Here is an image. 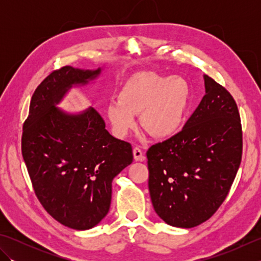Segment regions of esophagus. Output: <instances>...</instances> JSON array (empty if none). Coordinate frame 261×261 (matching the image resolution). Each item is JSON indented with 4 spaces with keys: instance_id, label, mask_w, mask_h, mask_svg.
<instances>
[{
    "instance_id": "esophagus-1",
    "label": "esophagus",
    "mask_w": 261,
    "mask_h": 261,
    "mask_svg": "<svg viewBox=\"0 0 261 261\" xmlns=\"http://www.w3.org/2000/svg\"><path fill=\"white\" fill-rule=\"evenodd\" d=\"M134 157H135V160H137V162H143V160L146 159L145 154H143L142 150H141L139 147H135V149H134Z\"/></svg>"
}]
</instances>
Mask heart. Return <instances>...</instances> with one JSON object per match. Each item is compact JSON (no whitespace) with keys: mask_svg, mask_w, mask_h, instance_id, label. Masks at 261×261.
I'll list each match as a JSON object with an SVG mask.
<instances>
[{"mask_svg":"<svg viewBox=\"0 0 261 261\" xmlns=\"http://www.w3.org/2000/svg\"><path fill=\"white\" fill-rule=\"evenodd\" d=\"M190 93V85L180 76L142 71L124 83L118 98L108 104L107 116L118 138L134 129L138 114L149 135L168 138L179 130L185 119Z\"/></svg>","mask_w":261,"mask_h":261,"instance_id":"1","label":"heart"}]
</instances>
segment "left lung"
Wrapping results in <instances>:
<instances>
[{
	"instance_id": "8db88e82",
	"label": "left lung",
	"mask_w": 261,
	"mask_h": 261,
	"mask_svg": "<svg viewBox=\"0 0 261 261\" xmlns=\"http://www.w3.org/2000/svg\"><path fill=\"white\" fill-rule=\"evenodd\" d=\"M201 103L182 130L147 151L149 193L156 213L177 228L205 222L229 194L242 157L239 110L207 75Z\"/></svg>"
}]
</instances>
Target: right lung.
I'll return each instance as SVG.
<instances>
[{
    "label": "right lung",
    "instance_id": "right-lung-1",
    "mask_svg": "<svg viewBox=\"0 0 261 261\" xmlns=\"http://www.w3.org/2000/svg\"><path fill=\"white\" fill-rule=\"evenodd\" d=\"M101 73L71 66L51 71L31 97L21 149L36 196L65 226L87 230L108 214L112 180L134 160L129 142L105 129L94 108L68 114L56 108L73 85Z\"/></svg>",
    "mask_w": 261,
    "mask_h": 261
}]
</instances>
